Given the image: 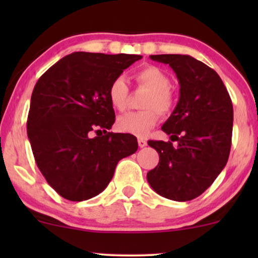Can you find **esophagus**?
<instances>
[{"mask_svg":"<svg viewBox=\"0 0 258 258\" xmlns=\"http://www.w3.org/2000/svg\"><path fill=\"white\" fill-rule=\"evenodd\" d=\"M147 141L144 138H138V146L141 147V148H144V147H147Z\"/></svg>","mask_w":258,"mask_h":258,"instance_id":"esophagus-1","label":"esophagus"}]
</instances>
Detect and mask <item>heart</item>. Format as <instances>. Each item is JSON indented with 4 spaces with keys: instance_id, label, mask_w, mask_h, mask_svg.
I'll return each instance as SVG.
<instances>
[{
    "instance_id": "heart-1",
    "label": "heart",
    "mask_w": 258,
    "mask_h": 258,
    "mask_svg": "<svg viewBox=\"0 0 258 258\" xmlns=\"http://www.w3.org/2000/svg\"><path fill=\"white\" fill-rule=\"evenodd\" d=\"M135 80L142 87L149 92L142 100V106L146 109L139 111L127 112L116 121V128L122 133L144 137L159 120V112L167 115L174 106V96L170 90L171 80L161 69L154 65L142 68L135 74ZM128 86L125 79L115 78L108 88V98L112 108L123 111L128 102Z\"/></svg>"
}]
</instances>
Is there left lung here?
Masks as SVG:
<instances>
[{"instance_id":"1","label":"left lung","mask_w":258,"mask_h":258,"mask_svg":"<svg viewBox=\"0 0 258 258\" xmlns=\"http://www.w3.org/2000/svg\"><path fill=\"white\" fill-rule=\"evenodd\" d=\"M168 64L179 81V100L161 130L170 141H149L159 164L147 179L161 197L174 201L198 198L226 166L232 146L233 104L218 74L182 54L150 55Z\"/></svg>"}]
</instances>
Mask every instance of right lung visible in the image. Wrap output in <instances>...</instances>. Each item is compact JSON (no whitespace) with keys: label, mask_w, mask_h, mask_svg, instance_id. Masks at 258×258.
<instances>
[{"label":"right lung","mask_w":258,"mask_h":258,"mask_svg":"<svg viewBox=\"0 0 258 258\" xmlns=\"http://www.w3.org/2000/svg\"><path fill=\"white\" fill-rule=\"evenodd\" d=\"M141 58L75 52L35 85L28 137L38 170L64 199L82 201L102 193L117 162L137 152L135 136L108 132L115 122L108 88Z\"/></svg>","instance_id":"right-lung-1"}]
</instances>
